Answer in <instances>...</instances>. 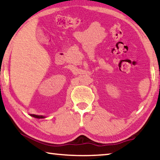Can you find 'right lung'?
Listing matches in <instances>:
<instances>
[{
	"label": "right lung",
	"mask_w": 160,
	"mask_h": 160,
	"mask_svg": "<svg viewBox=\"0 0 160 160\" xmlns=\"http://www.w3.org/2000/svg\"><path fill=\"white\" fill-rule=\"evenodd\" d=\"M30 116L33 117V118H38V119H42V118H45V116H42V115H32V114H31V115H30Z\"/></svg>",
	"instance_id": "obj_1"
}]
</instances>
